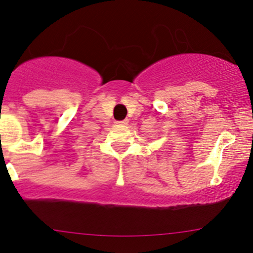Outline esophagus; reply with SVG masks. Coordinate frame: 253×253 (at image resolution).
<instances>
[{"mask_svg":"<svg viewBox=\"0 0 253 253\" xmlns=\"http://www.w3.org/2000/svg\"><path fill=\"white\" fill-rule=\"evenodd\" d=\"M116 124H118V126H126V124H127V121H126H126L116 122Z\"/></svg>","mask_w":253,"mask_h":253,"instance_id":"1","label":"esophagus"}]
</instances>
